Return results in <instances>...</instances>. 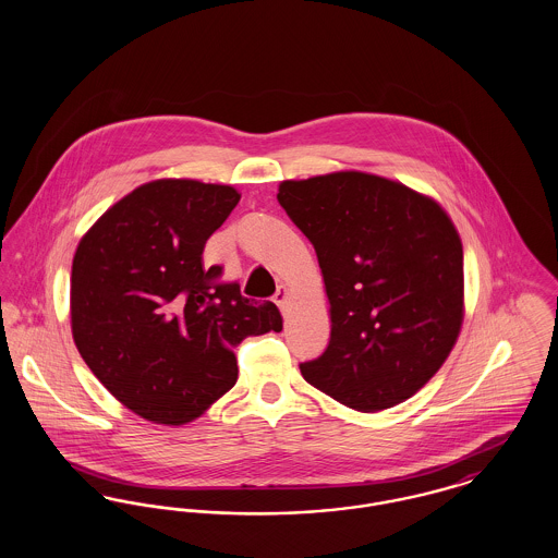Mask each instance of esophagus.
I'll use <instances>...</instances> for the list:
<instances>
[{
  "label": "esophagus",
  "instance_id": "34e87169",
  "mask_svg": "<svg viewBox=\"0 0 558 558\" xmlns=\"http://www.w3.org/2000/svg\"><path fill=\"white\" fill-rule=\"evenodd\" d=\"M287 299H289V291H287V287H278V291L274 294V303H276L280 310H284Z\"/></svg>",
  "mask_w": 558,
  "mask_h": 558
}]
</instances>
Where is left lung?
<instances>
[{
	"mask_svg": "<svg viewBox=\"0 0 558 558\" xmlns=\"http://www.w3.org/2000/svg\"><path fill=\"white\" fill-rule=\"evenodd\" d=\"M278 203L314 244L330 341L303 378L360 412L412 398L441 368L462 324V244L446 211L360 171L282 182Z\"/></svg>",
	"mask_w": 558,
	"mask_h": 558,
	"instance_id": "left-lung-1",
	"label": "left lung"
}]
</instances>
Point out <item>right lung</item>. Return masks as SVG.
Segmentation results:
<instances>
[{
	"mask_svg": "<svg viewBox=\"0 0 558 558\" xmlns=\"http://www.w3.org/2000/svg\"><path fill=\"white\" fill-rule=\"evenodd\" d=\"M232 186L157 180L135 187L81 239L71 276L73 339L89 371L146 421L184 425L239 378L234 347L282 330L271 301L240 294L203 248L239 205Z\"/></svg>",
	"mask_w": 558,
	"mask_h": 558,
	"instance_id": "add662e5",
	"label": "right lung"
}]
</instances>
